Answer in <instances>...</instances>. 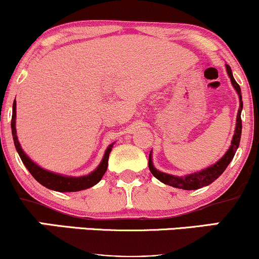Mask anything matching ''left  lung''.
<instances>
[{
	"label": "left lung",
	"mask_w": 259,
	"mask_h": 259,
	"mask_svg": "<svg viewBox=\"0 0 259 259\" xmlns=\"http://www.w3.org/2000/svg\"><path fill=\"white\" fill-rule=\"evenodd\" d=\"M227 70L229 76H230L231 82H233L235 90L237 91L240 97V108L239 112H237V119H236V127H235V134L233 141H231V146L228 150V152L224 154L222 159H219L215 164H213L212 167L204 169V170L200 171V173L190 174L186 175V177H174V175H169L165 173H162V171L157 170L156 168L153 167L152 159H151V154L148 157V168H150L151 173L153 174L154 178H157L159 181L164 183L165 185L178 187V189L183 190H197L200 187L207 186L209 184H212L215 179H218L221 177L223 171L227 169L229 163L231 162V159L234 158L235 152H236L237 147H239L240 139H241V130H242V121H241V111H242V97H241V89H240L239 84L235 81L233 73H231V68L227 64Z\"/></svg>",
	"instance_id": "obj_1"
}]
</instances>
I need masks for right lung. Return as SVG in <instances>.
Masks as SVG:
<instances>
[{"instance_id":"right-lung-1","label":"right lung","mask_w":259,"mask_h":259,"mask_svg":"<svg viewBox=\"0 0 259 259\" xmlns=\"http://www.w3.org/2000/svg\"><path fill=\"white\" fill-rule=\"evenodd\" d=\"M11 126H12V135H13V141L14 146L17 148V152L19 154L20 159L24 163V165L30 171V174L35 178V180L38 181L41 185H44L47 189L55 190V191L59 192H75L80 191V190L89 189V187L96 185L99 181L102 179V177L105 175L107 167H108V158L109 153L112 151V145H109L108 148L106 150L105 157H103L101 164L97 167L96 170L92 171L91 174L85 175V177H79V178H73V177H63V175L51 173V171H47L45 169L40 168L37 164H35L32 160L29 158L28 156L24 153V151L20 147L19 141H18L17 133H16V100L13 103V111H12V120H11Z\"/></svg>"}]
</instances>
